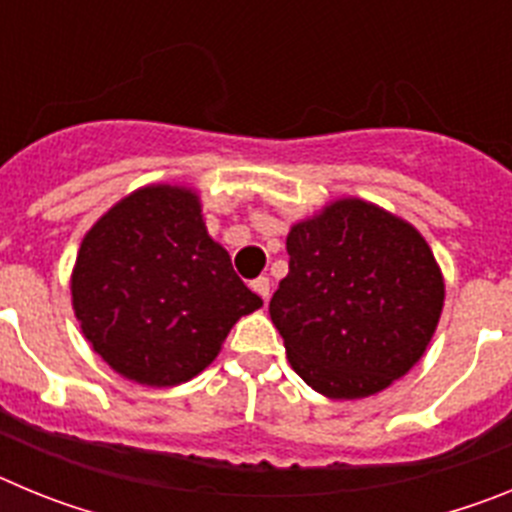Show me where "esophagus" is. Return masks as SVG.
<instances>
[{
    "label": "esophagus",
    "instance_id": "obj_1",
    "mask_svg": "<svg viewBox=\"0 0 512 512\" xmlns=\"http://www.w3.org/2000/svg\"><path fill=\"white\" fill-rule=\"evenodd\" d=\"M251 289L253 292H256V295L261 297V300H269V289H271V284H269V277H259V279H253L251 282Z\"/></svg>",
    "mask_w": 512,
    "mask_h": 512
}]
</instances>
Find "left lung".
<instances>
[{
  "label": "left lung",
  "mask_w": 512,
  "mask_h": 512,
  "mask_svg": "<svg viewBox=\"0 0 512 512\" xmlns=\"http://www.w3.org/2000/svg\"><path fill=\"white\" fill-rule=\"evenodd\" d=\"M289 274L269 302L287 359L330 400L387 390L425 354L446 284L423 235L359 197L325 205L287 235Z\"/></svg>",
  "instance_id": "8db88e82"
}]
</instances>
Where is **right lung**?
<instances>
[{"instance_id":"add662e5","label":"right lung","mask_w":512,"mask_h":512,"mask_svg":"<svg viewBox=\"0 0 512 512\" xmlns=\"http://www.w3.org/2000/svg\"><path fill=\"white\" fill-rule=\"evenodd\" d=\"M71 305L94 354L120 377L176 387L207 369L230 328L264 302L207 233L200 194L148 184L84 235Z\"/></svg>"}]
</instances>
